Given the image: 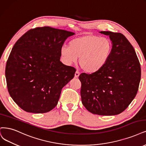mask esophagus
<instances>
[{
	"mask_svg": "<svg viewBox=\"0 0 146 146\" xmlns=\"http://www.w3.org/2000/svg\"><path fill=\"white\" fill-rule=\"evenodd\" d=\"M79 75H80V72H78V71L75 72V78L78 77Z\"/></svg>",
	"mask_w": 146,
	"mask_h": 146,
	"instance_id": "34e87169",
	"label": "esophagus"
}]
</instances>
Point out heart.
Segmentation results:
<instances>
[{
    "instance_id": "1",
    "label": "heart",
    "mask_w": 146,
    "mask_h": 146,
    "mask_svg": "<svg viewBox=\"0 0 146 146\" xmlns=\"http://www.w3.org/2000/svg\"><path fill=\"white\" fill-rule=\"evenodd\" d=\"M112 43L106 37L86 34L72 39L69 46L60 49V55L68 64L79 58L80 67L89 74L100 71L107 63L112 51Z\"/></svg>"
}]
</instances>
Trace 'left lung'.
Masks as SVG:
<instances>
[{
  "mask_svg": "<svg viewBox=\"0 0 146 146\" xmlns=\"http://www.w3.org/2000/svg\"><path fill=\"white\" fill-rule=\"evenodd\" d=\"M99 33L109 36L112 44L111 54L100 71L80 75V94L82 103L88 111L110 116L123 112L136 96L141 66L133 47L123 34Z\"/></svg>",
  "mask_w": 146,
  "mask_h": 146,
  "instance_id": "8db88e82",
  "label": "left lung"
}]
</instances>
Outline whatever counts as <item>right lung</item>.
<instances>
[{
  "label": "right lung",
  "instance_id": "add662e5",
  "mask_svg": "<svg viewBox=\"0 0 146 146\" xmlns=\"http://www.w3.org/2000/svg\"><path fill=\"white\" fill-rule=\"evenodd\" d=\"M75 33L44 27L27 32L14 44L7 62L10 96L27 112L42 113L56 106L62 88L76 70L60 62V49Z\"/></svg>",
  "mask_w": 146,
  "mask_h": 146
}]
</instances>
